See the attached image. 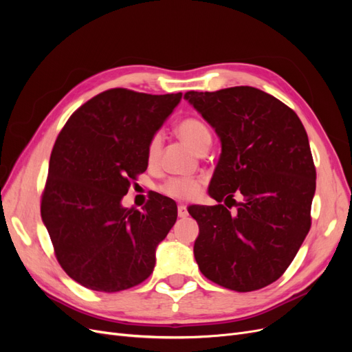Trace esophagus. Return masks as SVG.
Here are the masks:
<instances>
[{"label":"esophagus","instance_id":"obj_1","mask_svg":"<svg viewBox=\"0 0 352 352\" xmlns=\"http://www.w3.org/2000/svg\"><path fill=\"white\" fill-rule=\"evenodd\" d=\"M177 216L179 217H186L188 216V211H186V207L184 204H180L177 207Z\"/></svg>","mask_w":352,"mask_h":352}]
</instances>
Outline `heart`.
Wrapping results in <instances>:
<instances>
[{
  "instance_id": "heart-1",
  "label": "heart",
  "mask_w": 352,
  "mask_h": 352,
  "mask_svg": "<svg viewBox=\"0 0 352 352\" xmlns=\"http://www.w3.org/2000/svg\"><path fill=\"white\" fill-rule=\"evenodd\" d=\"M177 133L195 151H198V148L204 142H211V135L207 126L197 119L184 120L177 127ZM160 150H162V136L155 135L150 141V145H148V162H157ZM198 190L199 182L195 179H170L164 185L166 194L180 199L194 198L198 194Z\"/></svg>"
}]
</instances>
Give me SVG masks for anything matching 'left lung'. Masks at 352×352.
I'll return each instance as SVG.
<instances>
[{
  "label": "left lung",
  "mask_w": 352,
  "mask_h": 352,
  "mask_svg": "<svg viewBox=\"0 0 352 352\" xmlns=\"http://www.w3.org/2000/svg\"><path fill=\"white\" fill-rule=\"evenodd\" d=\"M221 144L208 195L223 206H190L199 233L194 255L207 279L236 292L278 280L311 226L316 168L295 111L252 87L185 94ZM231 202L229 203L228 201Z\"/></svg>",
  "instance_id": "8db88e82"
}]
</instances>
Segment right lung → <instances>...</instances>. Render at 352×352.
<instances>
[{
  "instance_id": "1",
  "label": "right lung",
  "mask_w": 352,
  "mask_h": 352,
  "mask_svg": "<svg viewBox=\"0 0 352 352\" xmlns=\"http://www.w3.org/2000/svg\"><path fill=\"white\" fill-rule=\"evenodd\" d=\"M182 100L116 88L72 114L52 148L41 217L70 278L98 292H119L153 273L155 250L177 206L154 195L144 211L122 204L148 167V145Z\"/></svg>"
}]
</instances>
